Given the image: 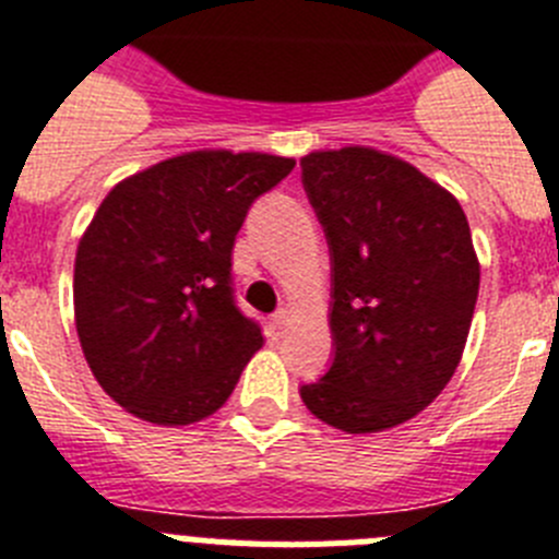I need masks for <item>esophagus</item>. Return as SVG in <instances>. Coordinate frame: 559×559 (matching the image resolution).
I'll use <instances>...</instances> for the list:
<instances>
[{
  "instance_id": "esophagus-1",
  "label": "esophagus",
  "mask_w": 559,
  "mask_h": 559,
  "mask_svg": "<svg viewBox=\"0 0 559 559\" xmlns=\"http://www.w3.org/2000/svg\"><path fill=\"white\" fill-rule=\"evenodd\" d=\"M288 322H290V319H288V310H276V313L271 316V322H269L271 333L280 335L285 328H288Z\"/></svg>"
}]
</instances>
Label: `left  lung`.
<instances>
[{
  "label": "left lung",
  "instance_id": "obj_1",
  "mask_svg": "<svg viewBox=\"0 0 559 559\" xmlns=\"http://www.w3.org/2000/svg\"><path fill=\"white\" fill-rule=\"evenodd\" d=\"M299 165L328 237L335 347L299 394L341 431L394 428L459 367L478 296L471 226L451 192L389 153L341 147Z\"/></svg>",
  "mask_w": 559,
  "mask_h": 559
}]
</instances>
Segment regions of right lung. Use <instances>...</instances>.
<instances>
[{
	"instance_id": "obj_1",
	"label": "right lung",
	"mask_w": 559,
	"mask_h": 559,
	"mask_svg": "<svg viewBox=\"0 0 559 559\" xmlns=\"http://www.w3.org/2000/svg\"><path fill=\"white\" fill-rule=\"evenodd\" d=\"M294 165L192 151L108 192L78 246L75 324L97 383L126 412L190 426L229 400L263 347L235 302L231 246L251 204Z\"/></svg>"
}]
</instances>
